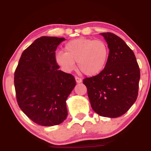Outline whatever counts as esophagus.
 <instances>
[{"label": "esophagus", "mask_w": 151, "mask_h": 151, "mask_svg": "<svg viewBox=\"0 0 151 151\" xmlns=\"http://www.w3.org/2000/svg\"><path fill=\"white\" fill-rule=\"evenodd\" d=\"M75 79H76V81L77 83H81V82H82V80L81 79V78H80L78 77H76Z\"/></svg>", "instance_id": "1"}]
</instances>
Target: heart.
I'll return each mask as SVG.
<instances>
[{
	"instance_id": "obj_1",
	"label": "heart",
	"mask_w": 151,
	"mask_h": 151,
	"mask_svg": "<svg viewBox=\"0 0 151 151\" xmlns=\"http://www.w3.org/2000/svg\"><path fill=\"white\" fill-rule=\"evenodd\" d=\"M65 51L56 52L55 60L64 71L70 73L78 67L88 76L98 75L104 69L109 58L106 43L101 40L84 37L69 40L65 45Z\"/></svg>"
}]
</instances>
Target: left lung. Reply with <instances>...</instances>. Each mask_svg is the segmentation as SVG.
Here are the masks:
<instances>
[{
    "mask_svg": "<svg viewBox=\"0 0 151 151\" xmlns=\"http://www.w3.org/2000/svg\"><path fill=\"white\" fill-rule=\"evenodd\" d=\"M108 45L109 58L98 75L83 83L93 110L115 118L124 114L137 100L140 78L135 55L122 39L112 33H101Z\"/></svg>",
    "mask_w": 151,
    "mask_h": 151,
    "instance_id": "left-lung-1",
    "label": "left lung"
}]
</instances>
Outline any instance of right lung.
Here are the masks:
<instances>
[{
	"label": "right lung",
	"instance_id": "add662e5",
	"mask_svg": "<svg viewBox=\"0 0 151 151\" xmlns=\"http://www.w3.org/2000/svg\"><path fill=\"white\" fill-rule=\"evenodd\" d=\"M64 38L42 36L22 52L14 73L18 106L34 122L51 127L63 122L66 101L76 86L71 74L65 73L55 60Z\"/></svg>",
	"mask_w": 151,
	"mask_h": 151
}]
</instances>
